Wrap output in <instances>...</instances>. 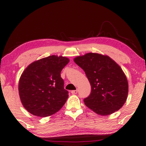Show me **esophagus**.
<instances>
[{
  "label": "esophagus",
  "instance_id": "obj_1",
  "mask_svg": "<svg viewBox=\"0 0 146 146\" xmlns=\"http://www.w3.org/2000/svg\"><path fill=\"white\" fill-rule=\"evenodd\" d=\"M71 93L72 94H77L78 93V90H72L71 91Z\"/></svg>",
  "mask_w": 146,
  "mask_h": 146
}]
</instances>
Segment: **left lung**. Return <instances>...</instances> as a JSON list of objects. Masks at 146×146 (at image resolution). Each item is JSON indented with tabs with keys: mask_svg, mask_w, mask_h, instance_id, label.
Listing matches in <instances>:
<instances>
[{
	"mask_svg": "<svg viewBox=\"0 0 146 146\" xmlns=\"http://www.w3.org/2000/svg\"><path fill=\"white\" fill-rule=\"evenodd\" d=\"M91 85V92L83 100L96 113L106 116L118 111L128 94V82L122 69L109 56L88 53L74 59Z\"/></svg>",
	"mask_w": 146,
	"mask_h": 146,
	"instance_id": "8db88e82",
	"label": "left lung"
}]
</instances>
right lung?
Segmentation results:
<instances>
[{"mask_svg":"<svg viewBox=\"0 0 146 146\" xmlns=\"http://www.w3.org/2000/svg\"><path fill=\"white\" fill-rule=\"evenodd\" d=\"M68 62L65 57L50 56L33 62L23 72L19 92L24 107L30 113L46 117L64 106L68 92L64 89L61 72Z\"/></svg>","mask_w":146,"mask_h":146,"instance_id":"right-lung-1","label":"right lung"}]
</instances>
